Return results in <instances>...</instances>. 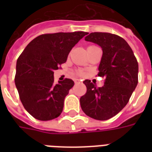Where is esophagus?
I'll list each match as a JSON object with an SVG mask.
<instances>
[{
  "instance_id": "esophagus-1",
  "label": "esophagus",
  "mask_w": 152,
  "mask_h": 152,
  "mask_svg": "<svg viewBox=\"0 0 152 152\" xmlns=\"http://www.w3.org/2000/svg\"><path fill=\"white\" fill-rule=\"evenodd\" d=\"M74 82H75V83H81V81L80 80H78V79H76V80H74Z\"/></svg>"
}]
</instances>
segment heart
<instances>
[{
  "mask_svg": "<svg viewBox=\"0 0 152 152\" xmlns=\"http://www.w3.org/2000/svg\"><path fill=\"white\" fill-rule=\"evenodd\" d=\"M91 46H90L89 47H91ZM76 74L77 75H80V76H82L83 74V72L82 71V70H78V71H76Z\"/></svg>",
  "mask_w": 152,
  "mask_h": 152,
  "instance_id": "1",
  "label": "heart"
}]
</instances>
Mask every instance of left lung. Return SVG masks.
<instances>
[{
	"label": "left lung",
	"mask_w": 152,
	"mask_h": 152,
	"mask_svg": "<svg viewBox=\"0 0 152 152\" xmlns=\"http://www.w3.org/2000/svg\"><path fill=\"white\" fill-rule=\"evenodd\" d=\"M85 40L102 49L98 76L104 77L105 82L97 88L89 80L83 81L87 92L80 99L81 109L90 118L108 120L129 101L138 83V62L127 42L117 34L93 32Z\"/></svg>",
	"instance_id": "8db88e82"
}]
</instances>
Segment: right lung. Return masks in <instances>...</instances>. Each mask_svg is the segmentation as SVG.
Wrapping results in <instances>:
<instances>
[{
    "label": "right lung",
    "mask_w": 152,
    "mask_h": 152,
    "mask_svg": "<svg viewBox=\"0 0 152 152\" xmlns=\"http://www.w3.org/2000/svg\"><path fill=\"white\" fill-rule=\"evenodd\" d=\"M86 34L83 31L41 34L20 55L15 83L23 106L35 119L52 120L61 113L64 98L74 82L65 78L55 84L53 71L66 62L72 47Z\"/></svg>",
    "instance_id": "right-lung-1"
}]
</instances>
